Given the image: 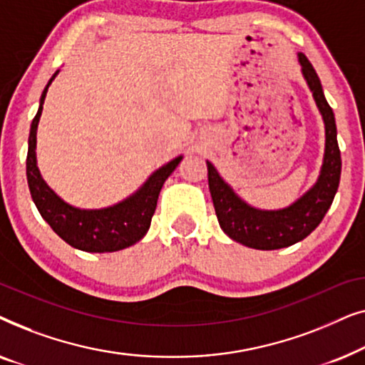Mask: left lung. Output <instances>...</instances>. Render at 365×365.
I'll return each mask as SVG.
<instances>
[{
  "mask_svg": "<svg viewBox=\"0 0 365 365\" xmlns=\"http://www.w3.org/2000/svg\"><path fill=\"white\" fill-rule=\"evenodd\" d=\"M302 76L311 89L326 129V148L321 173L314 186L291 206L282 209H259L247 204L224 181L211 161L207 164L209 191L216 209L219 226L232 241L261 251L292 246L306 239L326 216L341 181V151L332 108L324 96L321 79L302 53L297 54Z\"/></svg>",
  "mask_w": 365,
  "mask_h": 365,
  "instance_id": "left-lung-1",
  "label": "left lung"
}]
</instances>
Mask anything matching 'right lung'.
<instances>
[{"label": "right lung", "mask_w": 365, "mask_h": 365, "mask_svg": "<svg viewBox=\"0 0 365 365\" xmlns=\"http://www.w3.org/2000/svg\"><path fill=\"white\" fill-rule=\"evenodd\" d=\"M59 69L49 78L46 88L39 98V108L31 123L28 138L26 176L29 192L39 214L63 241L79 251L86 252H114L126 249L146 236L151 226L153 214L156 211L159 192L166 179L171 176L182 156H178L156 169L141 187L131 196L113 206L101 209L74 207L63 201L44 181L36 161V133L43 113L44 98Z\"/></svg>", "instance_id": "add662e5"}]
</instances>
